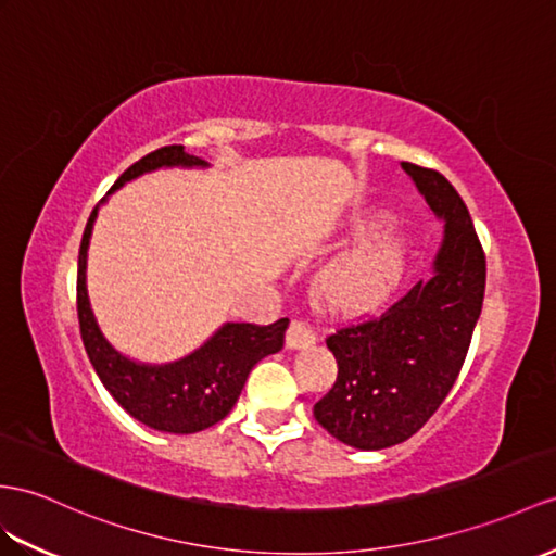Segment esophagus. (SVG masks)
<instances>
[{"mask_svg": "<svg viewBox=\"0 0 556 556\" xmlns=\"http://www.w3.org/2000/svg\"><path fill=\"white\" fill-rule=\"evenodd\" d=\"M316 342V332L311 325L302 318H292L290 328H288V334H286V344L290 349H302V346H308Z\"/></svg>", "mask_w": 556, "mask_h": 556, "instance_id": "1", "label": "esophagus"}]
</instances>
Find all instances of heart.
<instances>
[{
  "instance_id": "obj_1",
  "label": "heart",
  "mask_w": 556,
  "mask_h": 556,
  "mask_svg": "<svg viewBox=\"0 0 556 556\" xmlns=\"http://www.w3.org/2000/svg\"><path fill=\"white\" fill-rule=\"evenodd\" d=\"M401 242L382 236L363 242L323 270L320 296L337 311H365L387 300L401 276Z\"/></svg>"
}]
</instances>
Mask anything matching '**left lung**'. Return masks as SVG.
<instances>
[{
  "label": "left lung",
  "instance_id": "1",
  "mask_svg": "<svg viewBox=\"0 0 556 556\" xmlns=\"http://www.w3.org/2000/svg\"><path fill=\"white\" fill-rule=\"evenodd\" d=\"M429 207L445 222L434 276L417 280L382 314L337 325L325 344L337 380L314 405L316 422L361 451L410 439L451 394L485 292V254L469 210L437 169L403 162Z\"/></svg>",
  "mask_w": 556,
  "mask_h": 556
}]
</instances>
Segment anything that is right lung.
<instances>
[{"mask_svg": "<svg viewBox=\"0 0 556 556\" xmlns=\"http://www.w3.org/2000/svg\"><path fill=\"white\" fill-rule=\"evenodd\" d=\"M172 165L193 167L205 162L188 155L184 146H162L122 172L113 188L143 172ZM97 210L99 205L91 210L77 256V318L93 370L122 408L146 427L169 434H193L216 425L231 413L254 365L282 349L290 320L280 318L270 325L228 323L195 354L169 365H143L117 354L93 320L85 286L87 245Z\"/></svg>", "mask_w": 556, "mask_h": 556, "instance_id": "add662e5", "label": "right lung"}]
</instances>
